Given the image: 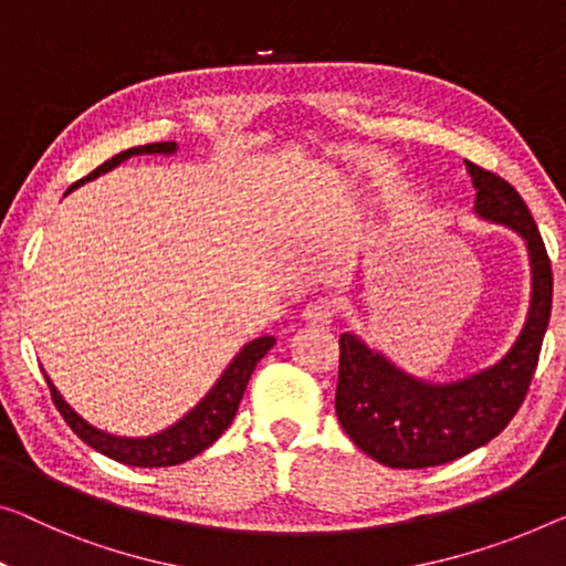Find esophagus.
I'll list each match as a JSON object with an SVG mask.
<instances>
[{
    "label": "esophagus",
    "instance_id": "34e87169",
    "mask_svg": "<svg viewBox=\"0 0 566 566\" xmlns=\"http://www.w3.org/2000/svg\"><path fill=\"white\" fill-rule=\"evenodd\" d=\"M335 315H337V302L333 297H327V294H319V297L307 302L305 315L302 317L312 325H331Z\"/></svg>",
    "mask_w": 566,
    "mask_h": 566
}]
</instances>
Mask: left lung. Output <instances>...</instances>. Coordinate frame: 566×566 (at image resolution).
<instances>
[{
  "instance_id": "8db88e82",
  "label": "left lung",
  "mask_w": 566,
  "mask_h": 566,
  "mask_svg": "<svg viewBox=\"0 0 566 566\" xmlns=\"http://www.w3.org/2000/svg\"><path fill=\"white\" fill-rule=\"evenodd\" d=\"M475 213L526 241L531 305L513 348L462 381L429 384L396 368L353 333L340 335L335 415L345 434L386 468L444 465L499 437L526 399L552 315V261L524 198L501 175L465 163Z\"/></svg>"
}]
</instances>
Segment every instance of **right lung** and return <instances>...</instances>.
<instances>
[{
  "label": "right lung",
  "mask_w": 566,
  "mask_h": 566,
  "mask_svg": "<svg viewBox=\"0 0 566 566\" xmlns=\"http://www.w3.org/2000/svg\"><path fill=\"white\" fill-rule=\"evenodd\" d=\"M175 149H177L175 142H157V145L132 147L126 151H119V155H114L112 159H106L104 165L96 167L88 177L73 182L71 188H67V192L75 190L83 182L94 180L98 175L114 170L116 165H122L124 159H129L132 155H172ZM272 345H274L272 335L256 337V340L243 345L239 356L231 360L229 368L223 370L213 389L202 396V401L196 409H190L188 415H185L170 429H165V432L151 434V437H139V440H132V437H114V434L101 432L96 427H91L88 421H83L71 407H67L63 396L57 394V389L48 376L45 381L50 386V396H53L57 411H61V417L67 421V427H71L88 447H94L96 452L132 468H170L196 458V454H200L206 447L213 444L218 437L231 427L235 411H239L241 396L247 391L249 378Z\"/></svg>",
  "instance_id": "right-lung-1"
}]
</instances>
